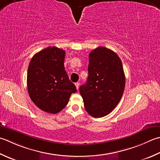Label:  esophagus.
Wrapping results in <instances>:
<instances>
[{
  "label": "esophagus",
  "instance_id": "1",
  "mask_svg": "<svg viewBox=\"0 0 160 160\" xmlns=\"http://www.w3.org/2000/svg\"><path fill=\"white\" fill-rule=\"evenodd\" d=\"M75 85H76L77 89H79V86H80V83L79 82H76V83H75Z\"/></svg>",
  "mask_w": 160,
  "mask_h": 160
}]
</instances>
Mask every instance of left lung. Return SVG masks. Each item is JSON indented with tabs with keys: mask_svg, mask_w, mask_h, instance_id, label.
<instances>
[{
	"mask_svg": "<svg viewBox=\"0 0 160 160\" xmlns=\"http://www.w3.org/2000/svg\"><path fill=\"white\" fill-rule=\"evenodd\" d=\"M89 76L80 87L86 111L93 117L109 114L123 96L126 78L117 53L100 46L89 53Z\"/></svg>",
	"mask_w": 160,
	"mask_h": 160,
	"instance_id": "obj_1",
	"label": "left lung"
}]
</instances>
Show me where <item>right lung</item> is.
<instances>
[{
  "instance_id": "obj_1",
  "label": "right lung",
  "mask_w": 160,
  "mask_h": 160,
  "mask_svg": "<svg viewBox=\"0 0 160 160\" xmlns=\"http://www.w3.org/2000/svg\"><path fill=\"white\" fill-rule=\"evenodd\" d=\"M65 51L50 46L36 53L28 68L27 86L32 102L40 109L56 114L77 92L65 71Z\"/></svg>"
}]
</instances>
